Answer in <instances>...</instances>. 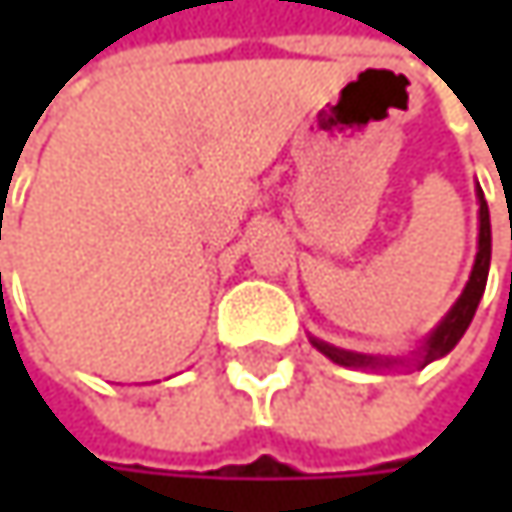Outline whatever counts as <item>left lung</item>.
Returning <instances> with one entry per match:
<instances>
[{"instance_id":"left-lung-1","label":"left lung","mask_w":512,"mask_h":512,"mask_svg":"<svg viewBox=\"0 0 512 512\" xmlns=\"http://www.w3.org/2000/svg\"><path fill=\"white\" fill-rule=\"evenodd\" d=\"M477 255H474V266H471V275L462 287L460 299L451 305V311L439 320V326L409 353V356H370V353H353V350H341L335 344H326L320 338L311 335V344L323 353L326 358H332L335 364L341 367H353V370H373V373H382V370H421L427 367L430 361L448 356L460 338L465 335L468 323L474 320V311L483 299V290H486V278H489V260H492V225H489V207H486V198H483V189L477 186Z\"/></svg>"}]
</instances>
